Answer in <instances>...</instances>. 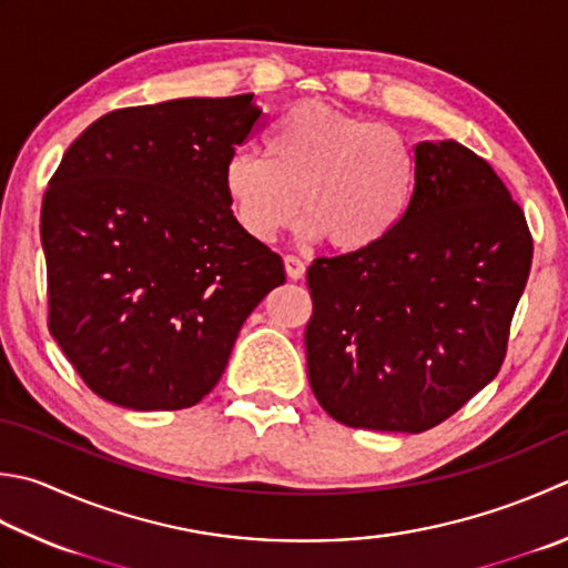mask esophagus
I'll list each match as a JSON object with an SVG mask.
<instances>
[{
  "label": "esophagus",
  "instance_id": "34e87169",
  "mask_svg": "<svg viewBox=\"0 0 568 568\" xmlns=\"http://www.w3.org/2000/svg\"><path fill=\"white\" fill-rule=\"evenodd\" d=\"M285 273L291 281H300L305 275V263L297 255H285Z\"/></svg>",
  "mask_w": 568,
  "mask_h": 568
}]
</instances>
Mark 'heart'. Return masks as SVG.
<instances>
[{"label": "heart", "instance_id": "1", "mask_svg": "<svg viewBox=\"0 0 568 568\" xmlns=\"http://www.w3.org/2000/svg\"><path fill=\"white\" fill-rule=\"evenodd\" d=\"M221 182L233 219L253 241L271 243L300 209V236L362 253L404 224L418 166L394 128L300 100L273 122L263 158L233 154Z\"/></svg>", "mask_w": 568, "mask_h": 568}]
</instances>
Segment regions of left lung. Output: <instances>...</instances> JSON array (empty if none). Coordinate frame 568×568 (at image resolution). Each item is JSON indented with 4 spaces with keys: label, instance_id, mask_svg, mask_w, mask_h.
<instances>
[{
    "label": "left lung",
    "instance_id": "obj_1",
    "mask_svg": "<svg viewBox=\"0 0 568 568\" xmlns=\"http://www.w3.org/2000/svg\"><path fill=\"white\" fill-rule=\"evenodd\" d=\"M408 216L379 246L307 268V379L349 428L424 433L490 384L525 293L531 233L483 158L416 144Z\"/></svg>",
    "mask_w": 568,
    "mask_h": 568
}]
</instances>
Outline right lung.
I'll return each instance as SVG.
<instances>
[{"label":"right lung","instance_id":"right-lung-1","mask_svg":"<svg viewBox=\"0 0 568 568\" xmlns=\"http://www.w3.org/2000/svg\"><path fill=\"white\" fill-rule=\"evenodd\" d=\"M253 93L113 110L65 150L41 204L49 332L105 402L189 408L216 386L283 258L231 214L224 164Z\"/></svg>","mask_w":568,"mask_h":568}]
</instances>
